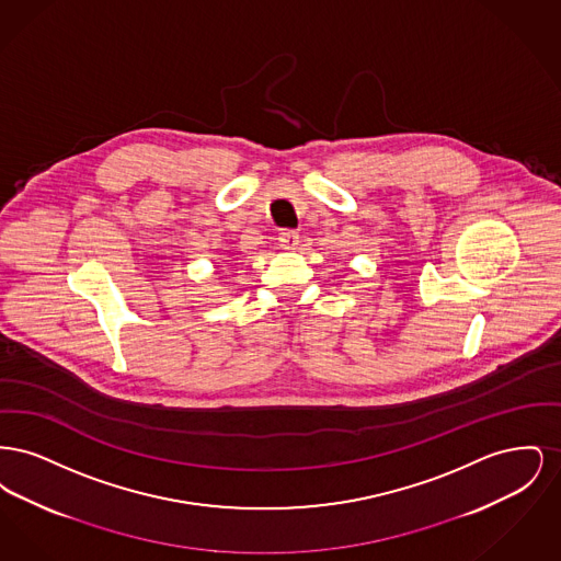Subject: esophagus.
I'll return each mask as SVG.
<instances>
[{"label":"esophagus","mask_w":561,"mask_h":561,"mask_svg":"<svg viewBox=\"0 0 561 561\" xmlns=\"http://www.w3.org/2000/svg\"><path fill=\"white\" fill-rule=\"evenodd\" d=\"M277 240H279V248H282V250H296V245H298V233H294V231H282Z\"/></svg>","instance_id":"34e87169"}]
</instances>
